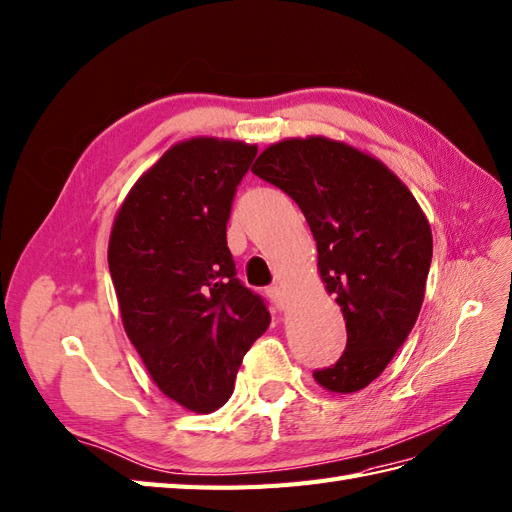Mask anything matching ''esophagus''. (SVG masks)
<instances>
[{
	"mask_svg": "<svg viewBox=\"0 0 512 512\" xmlns=\"http://www.w3.org/2000/svg\"><path fill=\"white\" fill-rule=\"evenodd\" d=\"M268 296L272 299V303L279 307V310H285V305H288V296H285L283 288H279V285H272V288H268Z\"/></svg>",
	"mask_w": 512,
	"mask_h": 512,
	"instance_id": "1",
	"label": "esophagus"
}]
</instances>
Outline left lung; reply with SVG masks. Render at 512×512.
<instances>
[{"label":"left lung","instance_id":"8db88e82","mask_svg":"<svg viewBox=\"0 0 512 512\" xmlns=\"http://www.w3.org/2000/svg\"><path fill=\"white\" fill-rule=\"evenodd\" d=\"M253 174L303 211L320 277L347 325L338 362L314 379L342 395L362 390L384 373L421 312L432 231L419 202L384 163L325 137L279 141L259 154Z\"/></svg>","mask_w":512,"mask_h":512}]
</instances>
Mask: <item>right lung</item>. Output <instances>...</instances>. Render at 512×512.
<instances>
[{"label": "right lung", "instance_id": "obj_1", "mask_svg": "<svg viewBox=\"0 0 512 512\" xmlns=\"http://www.w3.org/2000/svg\"><path fill=\"white\" fill-rule=\"evenodd\" d=\"M255 157L240 141L176 144L130 189L111 231L126 334L154 384L194 412L224 406L246 351L270 325L227 246L237 185Z\"/></svg>", "mask_w": 512, "mask_h": 512}]
</instances>
